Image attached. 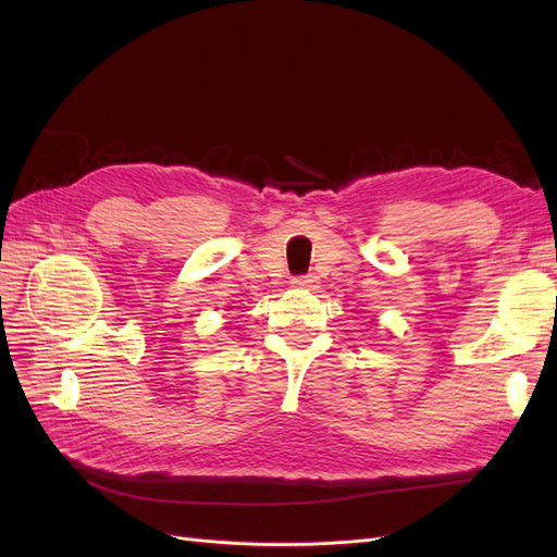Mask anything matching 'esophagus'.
I'll use <instances>...</instances> for the list:
<instances>
[{
	"label": "esophagus",
	"mask_w": 557,
	"mask_h": 557,
	"mask_svg": "<svg viewBox=\"0 0 557 557\" xmlns=\"http://www.w3.org/2000/svg\"><path fill=\"white\" fill-rule=\"evenodd\" d=\"M313 283H315V276H311V274H301V276H295V278H293L295 288H301V290L313 288Z\"/></svg>",
	"instance_id": "34e87169"
}]
</instances>
